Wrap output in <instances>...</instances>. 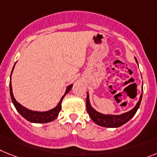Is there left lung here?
<instances>
[{"label": "left lung", "mask_w": 157, "mask_h": 157, "mask_svg": "<svg viewBox=\"0 0 157 157\" xmlns=\"http://www.w3.org/2000/svg\"><path fill=\"white\" fill-rule=\"evenodd\" d=\"M135 60L138 64L137 59L136 58H135ZM142 96H143V85H142V93L140 96L139 101L137 102V103L132 109L130 110L129 111H127L125 113L120 114V115H113V114H103L97 111L90 105L89 93L86 92V110H87L88 115L90 116V119L99 126L111 128H119V127L122 126L124 124L128 122L135 116V114L136 113L137 110L139 109L141 100H142Z\"/></svg>", "instance_id": "obj_1"}]
</instances>
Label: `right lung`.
<instances>
[{"label": "right lung", "mask_w": 157, "mask_h": 157, "mask_svg": "<svg viewBox=\"0 0 157 157\" xmlns=\"http://www.w3.org/2000/svg\"><path fill=\"white\" fill-rule=\"evenodd\" d=\"M16 63L14 64L13 70H12L11 75H10V96H11L12 102L13 103L14 107L17 109V111L19 112L21 116L24 117L25 119L31 123H35V124H46V123L51 122L53 120H54L58 117V114L60 112L61 109H62V101H63V98L65 95L69 92L71 90V88L73 86V84H71L67 86L65 91V94H63V96L61 98L59 103L57 104V106L52 109L49 110V111H33V110H29L26 107H25L24 106L19 103L16 99L14 98L13 93V88H12V83H11V76L13 71L14 67H15Z\"/></svg>", "instance_id": "right-lung-1"}]
</instances>
